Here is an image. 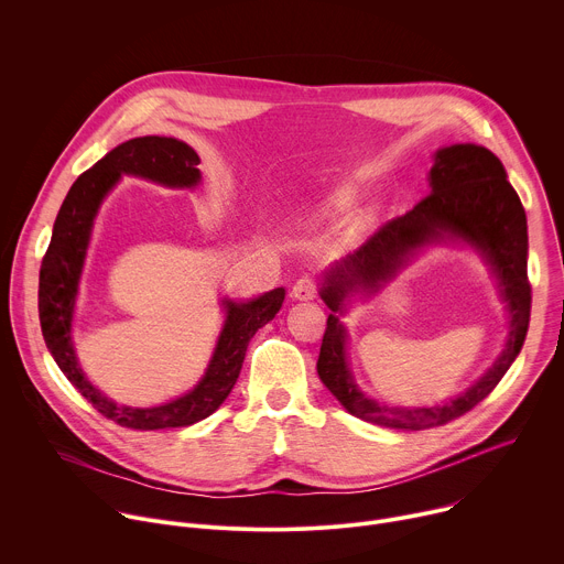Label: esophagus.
Returning a JSON list of instances; mask_svg holds the SVG:
<instances>
[{
	"label": "esophagus",
	"mask_w": 564,
	"mask_h": 564,
	"mask_svg": "<svg viewBox=\"0 0 564 564\" xmlns=\"http://www.w3.org/2000/svg\"><path fill=\"white\" fill-rule=\"evenodd\" d=\"M292 296L299 299V301H310L316 296V281L314 276H301L296 279V283L292 285Z\"/></svg>",
	"instance_id": "1"
}]
</instances>
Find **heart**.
Returning <instances> with one entry per match:
<instances>
[{
	"instance_id": "b5f03b06",
	"label": "heart",
	"mask_w": 564,
	"mask_h": 564,
	"mask_svg": "<svg viewBox=\"0 0 564 564\" xmlns=\"http://www.w3.org/2000/svg\"><path fill=\"white\" fill-rule=\"evenodd\" d=\"M350 200H352V194H350V189H337V192H333L326 200H324V205L318 207V216H330V214H337V212H341V209H346L348 205H350ZM361 220H355L352 225H350V234H357L359 229H361Z\"/></svg>"
}]
</instances>
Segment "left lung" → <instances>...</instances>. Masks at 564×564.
I'll use <instances>...</instances> for the list:
<instances>
[{
    "label": "left lung",
    "mask_w": 564,
    "mask_h": 564,
    "mask_svg": "<svg viewBox=\"0 0 564 564\" xmlns=\"http://www.w3.org/2000/svg\"><path fill=\"white\" fill-rule=\"evenodd\" d=\"M431 194L411 212L379 227L366 243L330 268L321 299L333 310L321 344L316 372L339 404L370 424L424 431L448 424L477 406L505 377L522 350L529 316L531 283L527 276V214L507 181L500 158L479 144H451L435 153L429 174ZM459 237L475 247L492 268L510 307V339L499 361L466 393L444 408L390 410L368 400L354 383L345 361V329L338 321L343 301L355 291H376L424 245Z\"/></svg>",
    "instance_id": "left-lung-1"
}]
</instances>
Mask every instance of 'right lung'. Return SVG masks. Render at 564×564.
<instances>
[{
	"label": "right lung",
	"mask_w": 564,
	"mask_h": 564,
	"mask_svg": "<svg viewBox=\"0 0 564 564\" xmlns=\"http://www.w3.org/2000/svg\"><path fill=\"white\" fill-rule=\"evenodd\" d=\"M198 153L176 138L142 135L111 149L68 189L53 225L48 250L40 268V324L48 352L59 370L107 420L133 431L192 426L209 417L231 392L243 366L250 339L281 310L285 290L276 288L250 301L225 299V326L203 379L187 394L153 409L118 406L89 383L70 341V321L79 274L91 238L94 218L120 176H138L165 187L200 183Z\"/></svg>",
	"instance_id": "obj_1"
}]
</instances>
